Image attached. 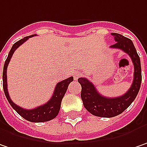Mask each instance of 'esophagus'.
Listing matches in <instances>:
<instances>
[{
	"label": "esophagus",
	"mask_w": 147,
	"mask_h": 147,
	"mask_svg": "<svg viewBox=\"0 0 147 147\" xmlns=\"http://www.w3.org/2000/svg\"><path fill=\"white\" fill-rule=\"evenodd\" d=\"M74 76V79H75V80H77V79H78V78H79V77H80V74L79 73V72H78V71H76V72H75V73L73 74Z\"/></svg>",
	"instance_id": "34e87169"
}]
</instances>
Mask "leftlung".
Returning a JSON list of instances; mask_svg holds the SVG:
<instances>
[{
  "label": "left lung",
  "instance_id": "left-lung-1",
  "mask_svg": "<svg viewBox=\"0 0 147 147\" xmlns=\"http://www.w3.org/2000/svg\"><path fill=\"white\" fill-rule=\"evenodd\" d=\"M111 34L114 37L116 43L111 45L110 48L121 49L129 55L134 66L133 81L129 90L119 97L108 98L100 94L88 79L83 77L78 79L81 86L80 96L84 107L93 115L103 118L115 117L127 109L136 99L142 83L141 61L132 41L119 34L112 33Z\"/></svg>",
  "mask_w": 147,
  "mask_h": 147
}]
</instances>
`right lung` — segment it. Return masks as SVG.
Wrapping results in <instances>:
<instances>
[{
    "label": "right lung",
    "mask_w": 147,
    "mask_h": 147,
    "mask_svg": "<svg viewBox=\"0 0 147 147\" xmlns=\"http://www.w3.org/2000/svg\"><path fill=\"white\" fill-rule=\"evenodd\" d=\"M35 34L33 35L27 36L24 37V38L16 42V43H14V45L12 46V48L10 49V53L8 54V57L6 58V60L5 61L3 68V90L5 97L7 100L9 101L10 105L11 107L16 110L21 117L28 120L29 122L32 123H42V122H47L50 121L52 119H53L57 117V115L58 114L60 108H61V103L63 96L65 95V94L67 92V88L69 84L73 81V77L71 76L69 78H67L66 80H63L58 82L57 84V86L55 87L54 93L52 96V98L50 100L47 102L46 104L42 105L41 106H38L35 109H23L20 106L16 105V104L10 99L9 93H8V89H7V76H6V71H7V67L8 64L10 61V58L12 57L13 53H15L17 48H19L21 44H23L25 41H27L29 38H32Z\"/></svg>",
    "instance_id": "1"
}]
</instances>
